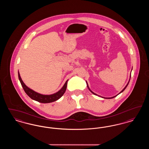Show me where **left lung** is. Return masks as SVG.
Here are the masks:
<instances>
[{
    "label": "left lung",
    "instance_id": "1",
    "mask_svg": "<svg viewBox=\"0 0 149 149\" xmlns=\"http://www.w3.org/2000/svg\"><path fill=\"white\" fill-rule=\"evenodd\" d=\"M132 70H131V71H132ZM130 78H131V74H130V79H129V80H128V82L127 83V85H126L125 86V87L122 89V91H121V92H120L117 95H115V96H114V97H109V98H106V97H102V96H100V95H98V94H95V93L93 92H92V91H91V89L89 88V85H88V83H87V81H86V85H87V87H88V88L89 89V90L91 91V92L92 93H93V94H94V95H97V96H99V97H102V98H104V99H111V98H114V97H116L117 95H118V94H120V93H121L123 92L124 91H125V89L126 88V87L127 86L128 84V83H129V82H130Z\"/></svg>",
    "mask_w": 149,
    "mask_h": 149
}]
</instances>
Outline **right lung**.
Returning a JSON list of instances; mask_svg holds the SVG:
<instances>
[{"mask_svg": "<svg viewBox=\"0 0 149 149\" xmlns=\"http://www.w3.org/2000/svg\"><path fill=\"white\" fill-rule=\"evenodd\" d=\"M18 74L19 80L22 86L26 93L31 99L36 100V101H37L38 102L42 103H51V102H55L57 100L60 99L64 95V93L65 92L66 89L68 80H66V81L64 84L63 86L56 93H55L52 94H49V95L42 94L36 92L33 90L29 88L24 83V82L22 80V78L20 76V74H19V71L18 72Z\"/></svg>", "mask_w": 149, "mask_h": 149, "instance_id": "add662e5", "label": "right lung"}]
</instances>
